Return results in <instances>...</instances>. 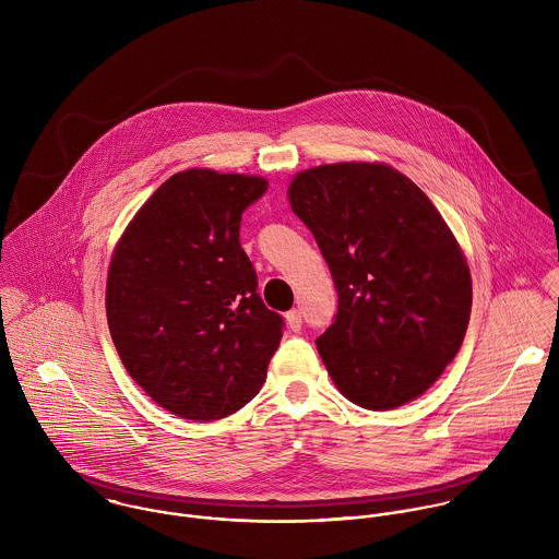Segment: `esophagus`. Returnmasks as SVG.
Instances as JSON below:
<instances>
[{"label":"esophagus","mask_w":559,"mask_h":559,"mask_svg":"<svg viewBox=\"0 0 559 559\" xmlns=\"http://www.w3.org/2000/svg\"><path fill=\"white\" fill-rule=\"evenodd\" d=\"M286 320H288V326L297 333V331H301V312L299 310H290L288 314H286Z\"/></svg>","instance_id":"esophagus-1"}]
</instances>
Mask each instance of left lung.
<instances>
[{"mask_svg":"<svg viewBox=\"0 0 559 559\" xmlns=\"http://www.w3.org/2000/svg\"><path fill=\"white\" fill-rule=\"evenodd\" d=\"M288 193L337 290L317 340L333 383L372 411L417 399L456 357L472 317L469 266L448 224L381 163L306 169Z\"/></svg>","mask_w":559,"mask_h":559,"instance_id":"left-lung-1","label":"left lung"}]
</instances>
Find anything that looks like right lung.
I'll return each mask as SVG.
<instances>
[{
	"mask_svg": "<svg viewBox=\"0 0 559 559\" xmlns=\"http://www.w3.org/2000/svg\"><path fill=\"white\" fill-rule=\"evenodd\" d=\"M269 182L187 169L129 224L107 277V322L133 381L169 413L211 421L253 399L284 319L258 295L240 215Z\"/></svg>",
	"mask_w": 559,
	"mask_h": 559,
	"instance_id": "obj_1",
	"label": "right lung"
}]
</instances>
